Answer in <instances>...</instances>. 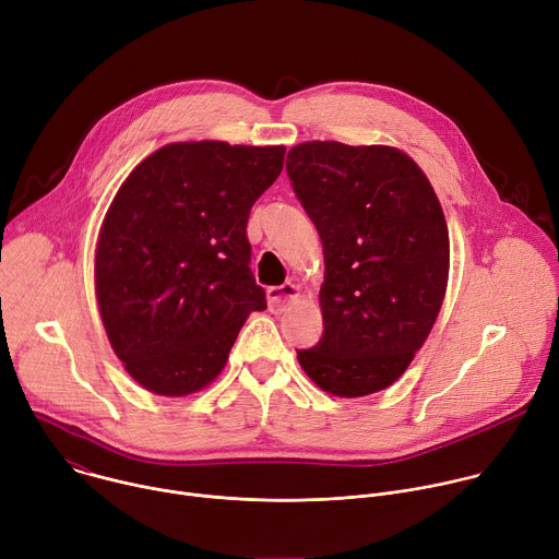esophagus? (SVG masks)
<instances>
[{
  "label": "esophagus",
  "instance_id": "1",
  "mask_svg": "<svg viewBox=\"0 0 559 559\" xmlns=\"http://www.w3.org/2000/svg\"><path fill=\"white\" fill-rule=\"evenodd\" d=\"M300 296V289L298 285L294 283H285V285H278V287H270L267 289V305H270V311L272 313H285Z\"/></svg>",
  "mask_w": 559,
  "mask_h": 559
}]
</instances>
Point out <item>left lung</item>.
Returning a JSON list of instances; mask_svg holds the SVG:
<instances>
[{
  "instance_id": "left-lung-1",
  "label": "left lung",
  "mask_w": 559,
  "mask_h": 559,
  "mask_svg": "<svg viewBox=\"0 0 559 559\" xmlns=\"http://www.w3.org/2000/svg\"><path fill=\"white\" fill-rule=\"evenodd\" d=\"M287 177L323 241V336L298 349L328 393L360 397L405 373L449 278V231L425 173L386 145L307 141Z\"/></svg>"
}]
</instances>
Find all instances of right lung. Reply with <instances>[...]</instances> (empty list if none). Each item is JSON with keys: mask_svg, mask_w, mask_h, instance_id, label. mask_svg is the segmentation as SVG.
<instances>
[{"mask_svg": "<svg viewBox=\"0 0 559 559\" xmlns=\"http://www.w3.org/2000/svg\"><path fill=\"white\" fill-rule=\"evenodd\" d=\"M283 145L170 143L119 188L102 225L95 287L108 341L158 395L210 384L265 289L248 218L283 170Z\"/></svg>", "mask_w": 559, "mask_h": 559, "instance_id": "obj_1", "label": "right lung"}]
</instances>
